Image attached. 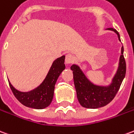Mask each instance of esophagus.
Here are the masks:
<instances>
[{
    "label": "esophagus",
    "instance_id": "esophagus-1",
    "mask_svg": "<svg viewBox=\"0 0 134 134\" xmlns=\"http://www.w3.org/2000/svg\"><path fill=\"white\" fill-rule=\"evenodd\" d=\"M74 59H75V57H74L72 54H67L66 55V57H65V63L67 64H71L74 61Z\"/></svg>",
    "mask_w": 134,
    "mask_h": 134
}]
</instances>
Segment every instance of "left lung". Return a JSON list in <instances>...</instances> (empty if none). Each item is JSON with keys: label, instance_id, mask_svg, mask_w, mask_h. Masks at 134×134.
Here are the masks:
<instances>
[{"label": "left lung", "instance_id": "8db88e82", "mask_svg": "<svg viewBox=\"0 0 134 134\" xmlns=\"http://www.w3.org/2000/svg\"><path fill=\"white\" fill-rule=\"evenodd\" d=\"M107 30L117 34L118 40L120 41V35L116 30L113 28H107ZM123 51L124 49L122 46L118 67L108 85H99L93 83L87 77L79 65L73 64L71 66L70 69L73 73L77 97L81 106L88 109H96L105 106L114 99L126 75V64Z\"/></svg>", "mask_w": 134, "mask_h": 134}]
</instances>
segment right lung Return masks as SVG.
<instances>
[{
    "label": "right lung",
    "instance_id": "obj_1",
    "mask_svg": "<svg viewBox=\"0 0 134 134\" xmlns=\"http://www.w3.org/2000/svg\"><path fill=\"white\" fill-rule=\"evenodd\" d=\"M64 59V55L55 59L43 81L30 91L24 92L16 89L8 80L12 92L19 102L23 105L33 109H42L49 106L54 98L55 84L62 72L65 69Z\"/></svg>",
    "mask_w": 134,
    "mask_h": 134
}]
</instances>
